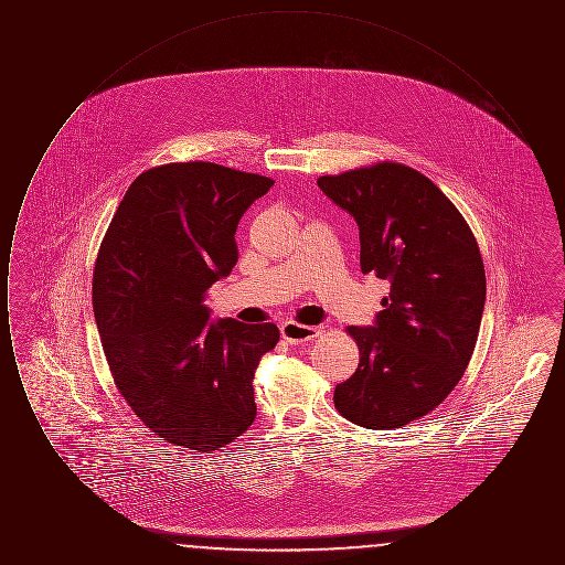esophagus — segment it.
<instances>
[{"label": "esophagus", "instance_id": "1", "mask_svg": "<svg viewBox=\"0 0 565 565\" xmlns=\"http://www.w3.org/2000/svg\"><path fill=\"white\" fill-rule=\"evenodd\" d=\"M281 339L290 345H298V343H307L313 341L320 334V328L316 326H300V323L286 322L279 326Z\"/></svg>", "mask_w": 565, "mask_h": 565}]
</instances>
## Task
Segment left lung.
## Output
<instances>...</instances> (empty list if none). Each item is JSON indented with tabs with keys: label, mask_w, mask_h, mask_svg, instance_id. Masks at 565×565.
Masks as SVG:
<instances>
[{
	"label": "left lung",
	"mask_w": 565,
	"mask_h": 565,
	"mask_svg": "<svg viewBox=\"0 0 565 565\" xmlns=\"http://www.w3.org/2000/svg\"><path fill=\"white\" fill-rule=\"evenodd\" d=\"M318 186L355 220L362 273L390 281L373 326L348 328L360 364L334 406L362 428L406 426L443 403L470 362L487 290L479 245L438 186L398 162Z\"/></svg>",
	"instance_id": "1"
}]
</instances>
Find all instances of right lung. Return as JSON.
Returning a JSON list of instances; mask_svg holds the SVG:
<instances>
[{
    "label": "right lung",
    "instance_id": "right-lung-1",
    "mask_svg": "<svg viewBox=\"0 0 565 565\" xmlns=\"http://www.w3.org/2000/svg\"><path fill=\"white\" fill-rule=\"evenodd\" d=\"M270 178L214 162L141 173L102 243L93 309L114 381L162 440L215 451L256 419L252 379L275 323L212 320V284L231 275L237 224Z\"/></svg>",
    "mask_w": 565,
    "mask_h": 565
}]
</instances>
